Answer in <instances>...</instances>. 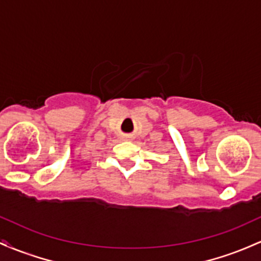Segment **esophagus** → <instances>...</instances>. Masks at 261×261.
Segmentation results:
<instances>
[{
	"label": "esophagus",
	"instance_id": "34e87169",
	"mask_svg": "<svg viewBox=\"0 0 261 261\" xmlns=\"http://www.w3.org/2000/svg\"><path fill=\"white\" fill-rule=\"evenodd\" d=\"M124 139H129V137H124Z\"/></svg>",
	"mask_w": 261,
	"mask_h": 261
}]
</instances>
